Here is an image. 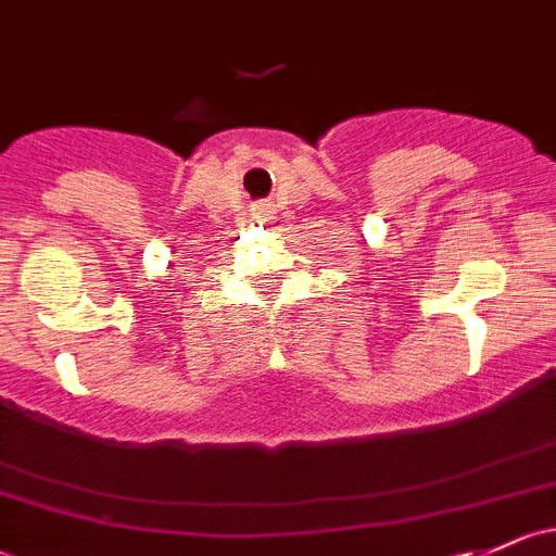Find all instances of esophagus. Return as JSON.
<instances>
[{
	"instance_id": "obj_1",
	"label": "esophagus",
	"mask_w": 556,
	"mask_h": 556,
	"mask_svg": "<svg viewBox=\"0 0 556 556\" xmlns=\"http://www.w3.org/2000/svg\"><path fill=\"white\" fill-rule=\"evenodd\" d=\"M252 214H255L257 219H268V214H271V203H255Z\"/></svg>"
}]
</instances>
